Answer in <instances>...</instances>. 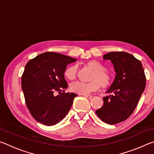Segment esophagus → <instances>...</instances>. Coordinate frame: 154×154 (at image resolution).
Listing matches in <instances>:
<instances>
[{
    "mask_svg": "<svg viewBox=\"0 0 154 154\" xmlns=\"http://www.w3.org/2000/svg\"><path fill=\"white\" fill-rule=\"evenodd\" d=\"M83 96H84L85 98H92V95H88V94H83Z\"/></svg>",
    "mask_w": 154,
    "mask_h": 154,
    "instance_id": "obj_1",
    "label": "esophagus"
}]
</instances>
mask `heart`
<instances>
[{
	"label": "heart",
	"mask_w": 154,
	"mask_h": 154,
	"mask_svg": "<svg viewBox=\"0 0 154 154\" xmlns=\"http://www.w3.org/2000/svg\"><path fill=\"white\" fill-rule=\"evenodd\" d=\"M87 66L93 70L94 72L90 78L89 83L75 82L71 85V91L78 94H88L92 92L103 88H108L113 83V78L110 73L105 71V66L96 60H91L86 62ZM66 79L73 81L77 77V66L75 65H70L67 66L64 72Z\"/></svg>",
	"instance_id": "obj_1"
}]
</instances>
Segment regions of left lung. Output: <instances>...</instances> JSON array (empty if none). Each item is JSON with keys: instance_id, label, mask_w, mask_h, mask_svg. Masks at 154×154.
<instances>
[{"instance_id": "obj_1", "label": "left lung", "mask_w": 154, "mask_h": 154, "mask_svg": "<svg viewBox=\"0 0 154 154\" xmlns=\"http://www.w3.org/2000/svg\"><path fill=\"white\" fill-rule=\"evenodd\" d=\"M103 59L111 61L116 76L106 92L110 95L103 98V105L96 113L103 122L113 125L133 113L145 90L146 77L141 62L126 52H110Z\"/></svg>"}]
</instances>
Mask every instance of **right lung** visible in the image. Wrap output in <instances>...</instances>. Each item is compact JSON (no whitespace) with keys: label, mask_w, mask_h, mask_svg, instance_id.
<instances>
[{"label":"right lung","mask_w":154,"mask_h":154,"mask_svg":"<svg viewBox=\"0 0 154 154\" xmlns=\"http://www.w3.org/2000/svg\"><path fill=\"white\" fill-rule=\"evenodd\" d=\"M75 61L60 54L45 52L26 65L22 76L25 102L30 114L39 123L54 126L69 111L77 95L64 92L68 85L64 72L67 64Z\"/></svg>","instance_id":"obj_1"}]
</instances>
